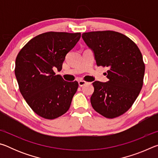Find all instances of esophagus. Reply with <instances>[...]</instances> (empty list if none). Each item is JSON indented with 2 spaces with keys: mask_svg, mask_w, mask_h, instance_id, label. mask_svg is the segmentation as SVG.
I'll return each instance as SVG.
<instances>
[{
  "mask_svg": "<svg viewBox=\"0 0 158 158\" xmlns=\"http://www.w3.org/2000/svg\"><path fill=\"white\" fill-rule=\"evenodd\" d=\"M88 82L84 81V80H80V81H79V85L81 87V86H83V85H84L85 84H86Z\"/></svg>",
  "mask_w": 158,
  "mask_h": 158,
  "instance_id": "obj_1",
  "label": "esophagus"
}]
</instances>
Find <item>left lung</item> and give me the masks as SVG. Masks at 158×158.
<instances>
[{
	"mask_svg": "<svg viewBox=\"0 0 158 158\" xmlns=\"http://www.w3.org/2000/svg\"><path fill=\"white\" fill-rule=\"evenodd\" d=\"M82 38L94 52L97 65L109 68L107 82L93 83V108L107 118L121 116L132 106L143 85L145 64L139 49L129 37L113 31L84 33Z\"/></svg>",
	"mask_w": 158,
	"mask_h": 158,
	"instance_id": "1",
	"label": "left lung"
}]
</instances>
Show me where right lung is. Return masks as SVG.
I'll list each match as a JSON object with an SVG mask.
<instances>
[{
    "label": "right lung",
    "instance_id": "obj_1",
    "mask_svg": "<svg viewBox=\"0 0 158 158\" xmlns=\"http://www.w3.org/2000/svg\"><path fill=\"white\" fill-rule=\"evenodd\" d=\"M80 37V33H42L28 41L16 58L15 73L21 95L44 118L55 119L69 109L78 82L64 81L53 69H62L66 54Z\"/></svg>",
    "mask_w": 158,
    "mask_h": 158
}]
</instances>
